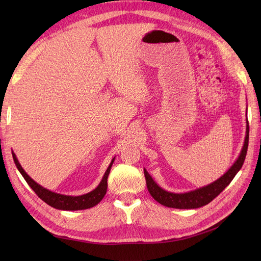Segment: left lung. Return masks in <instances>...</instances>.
Segmentation results:
<instances>
[{
    "instance_id": "1",
    "label": "left lung",
    "mask_w": 261,
    "mask_h": 261,
    "mask_svg": "<svg viewBox=\"0 0 261 261\" xmlns=\"http://www.w3.org/2000/svg\"><path fill=\"white\" fill-rule=\"evenodd\" d=\"M248 138H249V126L248 121L246 125V136H245V141L242 151L238 160L234 162L232 167L228 169V171L224 174L218 178L213 183L203 186L200 188H197L195 191L183 193V194H175L164 191L158 185L155 181L150 176L149 173L144 170L145 177H146V184L148 192L150 193L154 200L159 203L163 204L165 207L169 208H176V209H196L200 208L202 206H206L210 201H212L216 197L223 191V189L231 183L234 176L238 174V172L242 169L243 163L245 161L248 148Z\"/></svg>"
}]
</instances>
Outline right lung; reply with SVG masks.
<instances>
[{
	"label": "right lung",
	"mask_w": 261,
	"mask_h": 261,
	"mask_svg": "<svg viewBox=\"0 0 261 261\" xmlns=\"http://www.w3.org/2000/svg\"><path fill=\"white\" fill-rule=\"evenodd\" d=\"M13 154V159L15 164L18 169V171L20 172V174L22 175V177L25 178V180L28 183V185L33 188V191L38 195V197L40 199H42L44 202H46L49 206L59 209V210H84V209H88L91 207H94L96 204H98L102 198H103L106 193H107V188H108V176L110 174V171H111L112 164L114 162L115 158H113L111 163H110L109 168L107 169L103 177H102L100 184L98 185V187L96 189H93L92 192L85 194L82 196H66V195H61V194H57L53 193L49 189H46L44 187H42L41 185H39L38 183L31 178L27 173L23 171V169L21 168V165L19 164L18 160L15 153L12 151Z\"/></svg>",
	"instance_id": "add662e5"
}]
</instances>
